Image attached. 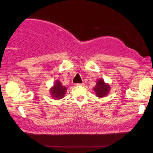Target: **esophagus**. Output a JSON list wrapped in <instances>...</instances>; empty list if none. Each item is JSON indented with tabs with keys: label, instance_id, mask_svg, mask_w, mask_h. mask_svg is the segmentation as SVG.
<instances>
[{
	"label": "esophagus",
	"instance_id": "1",
	"mask_svg": "<svg viewBox=\"0 0 153 153\" xmlns=\"http://www.w3.org/2000/svg\"><path fill=\"white\" fill-rule=\"evenodd\" d=\"M84 85V83H76L75 85H80V86H82V85Z\"/></svg>",
	"mask_w": 153,
	"mask_h": 153
}]
</instances>
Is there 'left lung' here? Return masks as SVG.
<instances>
[{
	"instance_id": "1",
	"label": "left lung",
	"mask_w": 153,
	"mask_h": 153,
	"mask_svg": "<svg viewBox=\"0 0 153 153\" xmlns=\"http://www.w3.org/2000/svg\"><path fill=\"white\" fill-rule=\"evenodd\" d=\"M110 85L104 82V79H98L95 86L93 88L94 91L98 97H104L109 93Z\"/></svg>"
}]
</instances>
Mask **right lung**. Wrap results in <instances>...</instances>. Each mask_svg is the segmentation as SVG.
<instances>
[{
    "instance_id": "add662e5",
    "label": "right lung",
    "mask_w": 153,
    "mask_h": 153,
    "mask_svg": "<svg viewBox=\"0 0 153 153\" xmlns=\"http://www.w3.org/2000/svg\"><path fill=\"white\" fill-rule=\"evenodd\" d=\"M67 91V87L63 86L61 82L59 80H56L54 82V84L50 88L49 93L51 97L54 100H60L64 97Z\"/></svg>"
}]
</instances>
